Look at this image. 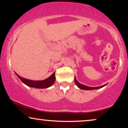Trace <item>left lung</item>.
Segmentation results:
<instances>
[{
	"label": "left lung",
	"mask_w": 128,
	"mask_h": 128,
	"mask_svg": "<svg viewBox=\"0 0 128 128\" xmlns=\"http://www.w3.org/2000/svg\"><path fill=\"white\" fill-rule=\"evenodd\" d=\"M74 82H75L76 85L78 86V87L79 88L81 89V90H92L99 89V88H100L104 87V86H106V84H106L104 85V86H96V87H90V86H85V85H83V84H82L79 83V82L76 80L75 76H74Z\"/></svg>",
	"instance_id": "left-lung-1"
}]
</instances>
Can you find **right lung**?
Returning <instances> with one entry per match:
<instances>
[{
	"mask_svg": "<svg viewBox=\"0 0 128 128\" xmlns=\"http://www.w3.org/2000/svg\"><path fill=\"white\" fill-rule=\"evenodd\" d=\"M17 74L18 78L23 84L26 85L27 86L30 87L36 88H46L50 87L52 86L55 80V72L50 76H49L48 78L42 80H32L30 79H28L24 78H22L18 74Z\"/></svg>",
	"mask_w": 128,
	"mask_h": 128,
	"instance_id": "1",
	"label": "right lung"
}]
</instances>
